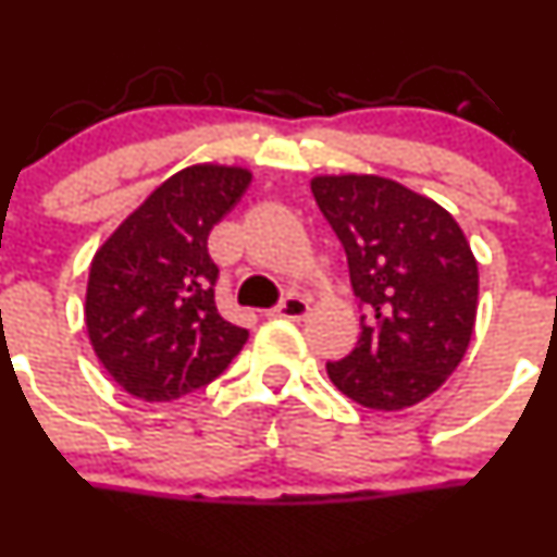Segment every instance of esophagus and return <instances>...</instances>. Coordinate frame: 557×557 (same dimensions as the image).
I'll use <instances>...</instances> for the list:
<instances>
[{
  "label": "esophagus",
  "instance_id": "34e87169",
  "mask_svg": "<svg viewBox=\"0 0 557 557\" xmlns=\"http://www.w3.org/2000/svg\"><path fill=\"white\" fill-rule=\"evenodd\" d=\"M308 308L311 306H308L306 297L286 295L276 308H271V311H268V317L271 319H302L308 313Z\"/></svg>",
  "mask_w": 557,
  "mask_h": 557
}]
</instances>
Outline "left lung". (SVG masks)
<instances>
[{
	"instance_id": "obj_1",
	"label": "left lung",
	"mask_w": 557,
	"mask_h": 557,
	"mask_svg": "<svg viewBox=\"0 0 557 557\" xmlns=\"http://www.w3.org/2000/svg\"><path fill=\"white\" fill-rule=\"evenodd\" d=\"M311 191L338 235L368 313L327 376L366 409L398 411L436 393L463 360L479 271L463 230L436 200L368 173L317 175Z\"/></svg>"
}]
</instances>
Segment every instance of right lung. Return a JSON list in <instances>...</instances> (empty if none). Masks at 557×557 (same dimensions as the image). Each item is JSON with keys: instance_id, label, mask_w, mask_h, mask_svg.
Masks as SVG:
<instances>
[{"instance_id": "add662e5", "label": "right lung", "mask_w": 557, "mask_h": 557, "mask_svg": "<svg viewBox=\"0 0 557 557\" xmlns=\"http://www.w3.org/2000/svg\"><path fill=\"white\" fill-rule=\"evenodd\" d=\"M251 170L191 164L159 184L91 260L86 330L124 393L164 404L211 384L244 349L249 330L219 313L213 224L244 197Z\"/></svg>"}]
</instances>
